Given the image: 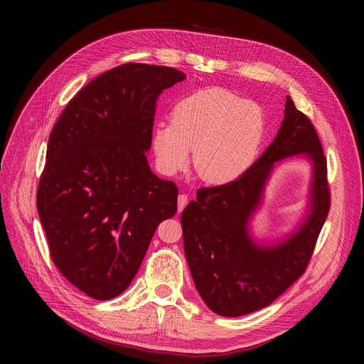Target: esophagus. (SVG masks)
Listing matches in <instances>:
<instances>
[{
    "mask_svg": "<svg viewBox=\"0 0 364 364\" xmlns=\"http://www.w3.org/2000/svg\"><path fill=\"white\" fill-rule=\"evenodd\" d=\"M187 203H188V197H187V194H180V196H178V200H177L178 213H181V212H183V209H184V207L187 205Z\"/></svg>",
    "mask_w": 364,
    "mask_h": 364,
    "instance_id": "1",
    "label": "esophagus"
}]
</instances>
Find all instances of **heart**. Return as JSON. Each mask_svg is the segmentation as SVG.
Returning a JSON list of instances; mask_svg holds the SVG:
<instances>
[{
	"mask_svg": "<svg viewBox=\"0 0 364 364\" xmlns=\"http://www.w3.org/2000/svg\"><path fill=\"white\" fill-rule=\"evenodd\" d=\"M265 131V112L256 102L209 87L181 99L171 112V124L154 127L151 144L163 174L186 170L191 149L198 177L210 184H226L255 163Z\"/></svg>",
	"mask_w": 364,
	"mask_h": 364,
	"instance_id": "obj_1",
	"label": "heart"
}]
</instances>
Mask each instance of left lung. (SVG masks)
Masks as SVG:
<instances>
[{"label":"left lung","instance_id":"1","mask_svg":"<svg viewBox=\"0 0 364 364\" xmlns=\"http://www.w3.org/2000/svg\"><path fill=\"white\" fill-rule=\"evenodd\" d=\"M299 156L311 164L309 210L299 228L274 244H257L248 226L262 205L274 164ZM330 210L327 160L311 121L287 96L272 141L239 178L197 190L181 213L184 253L194 285L213 313L240 317L271 305L306 269Z\"/></svg>","mask_w":364,"mask_h":364}]
</instances>
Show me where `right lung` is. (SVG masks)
I'll return each mask as SVG.
<instances>
[{
    "mask_svg": "<svg viewBox=\"0 0 364 364\" xmlns=\"http://www.w3.org/2000/svg\"><path fill=\"white\" fill-rule=\"evenodd\" d=\"M186 79L174 68L127 63L82 87L51 129L37 190L50 256L87 296L107 301L135 278L178 188L146 161L157 99Z\"/></svg>",
    "mask_w": 364,
    "mask_h": 364,
    "instance_id": "right-lung-1",
    "label": "right lung"
}]
</instances>
